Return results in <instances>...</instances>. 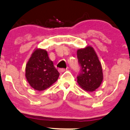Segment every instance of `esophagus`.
I'll list each match as a JSON object with an SVG mask.
<instances>
[{"label":"esophagus","instance_id":"obj_1","mask_svg":"<svg viewBox=\"0 0 130 130\" xmlns=\"http://www.w3.org/2000/svg\"><path fill=\"white\" fill-rule=\"evenodd\" d=\"M67 71V69H58V71H59V72H64L65 71Z\"/></svg>","mask_w":130,"mask_h":130}]
</instances>
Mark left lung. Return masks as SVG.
Wrapping results in <instances>:
<instances>
[{"label": "left lung", "instance_id": "1", "mask_svg": "<svg viewBox=\"0 0 130 130\" xmlns=\"http://www.w3.org/2000/svg\"><path fill=\"white\" fill-rule=\"evenodd\" d=\"M78 61L82 66L77 82L79 87L87 92H94L100 87L103 80L101 63L98 54L92 46L77 51Z\"/></svg>", "mask_w": 130, "mask_h": 130}]
</instances>
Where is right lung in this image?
Returning a JSON list of instances; mask_svg holds the SVG:
<instances>
[{
    "mask_svg": "<svg viewBox=\"0 0 130 130\" xmlns=\"http://www.w3.org/2000/svg\"><path fill=\"white\" fill-rule=\"evenodd\" d=\"M25 76L32 88L42 91L56 82L59 73L48 58L47 51L36 48L27 63Z\"/></svg>",
    "mask_w": 130,
    "mask_h": 130,
    "instance_id": "1",
    "label": "right lung"
}]
</instances>
